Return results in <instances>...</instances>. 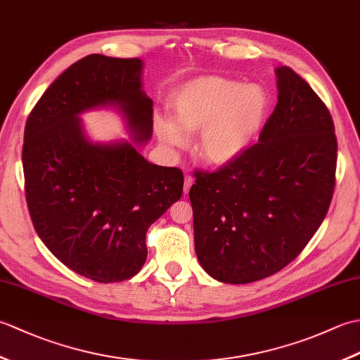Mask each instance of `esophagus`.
<instances>
[{
    "label": "esophagus",
    "mask_w": 360,
    "mask_h": 360,
    "mask_svg": "<svg viewBox=\"0 0 360 360\" xmlns=\"http://www.w3.org/2000/svg\"><path fill=\"white\" fill-rule=\"evenodd\" d=\"M192 184H193L192 174L187 173V174L184 176V193H188V190H190V187H192Z\"/></svg>",
    "instance_id": "obj_1"
}]
</instances>
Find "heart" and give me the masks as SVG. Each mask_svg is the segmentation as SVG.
I'll return each mask as SVG.
<instances>
[{
  "label": "heart",
  "mask_w": 360,
  "mask_h": 360,
  "mask_svg": "<svg viewBox=\"0 0 360 360\" xmlns=\"http://www.w3.org/2000/svg\"><path fill=\"white\" fill-rule=\"evenodd\" d=\"M267 97L258 85L221 77H202L187 83L174 97V117L183 131L198 133L196 151L205 162L226 165L249 147L262 128ZM160 137L174 147L186 137L172 120L159 117Z\"/></svg>",
  "instance_id": "b5f03b06"
}]
</instances>
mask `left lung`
Instances as JSON below:
<instances>
[{
	"mask_svg": "<svg viewBox=\"0 0 360 360\" xmlns=\"http://www.w3.org/2000/svg\"><path fill=\"white\" fill-rule=\"evenodd\" d=\"M277 77L278 102L258 142L218 172L193 173L196 257L223 283L244 285L281 271L307 248L333 200L331 114L290 68H277Z\"/></svg>",
	"mask_w": 360,
	"mask_h": 360,
	"instance_id": "obj_1",
	"label": "left lung"
}]
</instances>
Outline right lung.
Masks as SVG:
<instances>
[{"instance_id": "obj_1", "label": "right lung", "mask_w": 360, "mask_h": 360, "mask_svg": "<svg viewBox=\"0 0 360 360\" xmlns=\"http://www.w3.org/2000/svg\"><path fill=\"white\" fill-rule=\"evenodd\" d=\"M139 58L91 53L60 74L30 111L22 170L30 219L65 266L98 283L134 277L148 227L182 195L184 174L150 164L128 142L93 143L79 114L116 105L137 142L153 133Z\"/></svg>"}]
</instances>
